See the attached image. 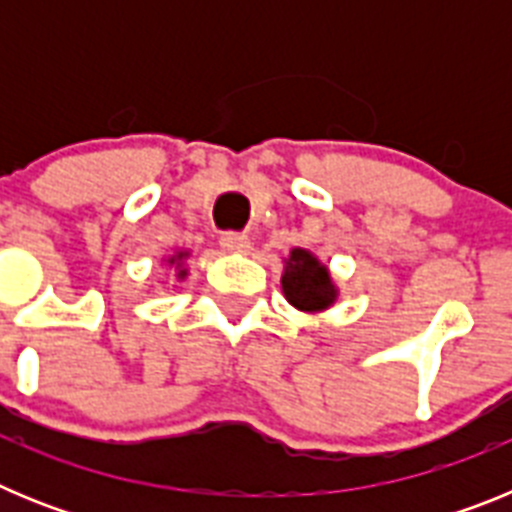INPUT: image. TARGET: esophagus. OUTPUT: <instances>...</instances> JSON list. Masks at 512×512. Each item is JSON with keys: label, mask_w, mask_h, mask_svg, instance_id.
Returning a JSON list of instances; mask_svg holds the SVG:
<instances>
[{"label": "esophagus", "mask_w": 512, "mask_h": 512, "mask_svg": "<svg viewBox=\"0 0 512 512\" xmlns=\"http://www.w3.org/2000/svg\"><path fill=\"white\" fill-rule=\"evenodd\" d=\"M220 246L225 248L228 253H246L251 248V241H248L246 233H223L220 235Z\"/></svg>", "instance_id": "1"}]
</instances>
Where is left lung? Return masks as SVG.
I'll use <instances>...</instances> for the list:
<instances>
[{
  "label": "left lung",
  "instance_id": "obj_1",
  "mask_svg": "<svg viewBox=\"0 0 512 512\" xmlns=\"http://www.w3.org/2000/svg\"><path fill=\"white\" fill-rule=\"evenodd\" d=\"M282 292L289 305H295L302 312L328 310L338 297L328 269L305 248H295L284 261Z\"/></svg>",
  "mask_w": 512,
  "mask_h": 512
}]
</instances>
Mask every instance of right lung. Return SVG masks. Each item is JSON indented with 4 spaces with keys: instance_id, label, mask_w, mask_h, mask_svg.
<instances>
[{
    "instance_id": "1",
    "label": "right lung",
    "mask_w": 512,
    "mask_h": 512,
    "mask_svg": "<svg viewBox=\"0 0 512 512\" xmlns=\"http://www.w3.org/2000/svg\"><path fill=\"white\" fill-rule=\"evenodd\" d=\"M187 256H189L187 251H179L176 256H171L169 259V264H176V269H179V277H187V269H182V261L187 259Z\"/></svg>"
}]
</instances>
